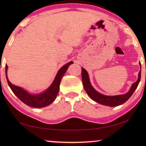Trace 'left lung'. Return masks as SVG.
I'll use <instances>...</instances> for the list:
<instances>
[{
    "instance_id": "obj_1",
    "label": "left lung",
    "mask_w": 146,
    "mask_h": 146,
    "mask_svg": "<svg viewBox=\"0 0 146 146\" xmlns=\"http://www.w3.org/2000/svg\"><path fill=\"white\" fill-rule=\"evenodd\" d=\"M140 78H141V70H140L139 73H138V80L135 83L133 84L129 91L127 93L115 96H107L98 93V91H96L93 88V86H91L90 83V77H89L87 71L84 68H82V79L83 86L89 97L94 101L100 104L111 106V107H115V106L121 105L126 102L131 97L133 93L135 92L138 84L140 82Z\"/></svg>"
}]
</instances>
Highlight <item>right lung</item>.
Listing matches in <instances>:
<instances>
[{
	"mask_svg": "<svg viewBox=\"0 0 146 146\" xmlns=\"http://www.w3.org/2000/svg\"><path fill=\"white\" fill-rule=\"evenodd\" d=\"M73 63V62L71 61L63 66L58 70L55 80H53L51 85L45 91L40 94H31L27 91L24 90L23 88L12 84L9 81L8 76H7V70H8V66L7 65H6V79L12 91L22 102L30 107L36 108H44L51 104L55 100L56 95L59 91V86H60L61 79L66 72L69 66Z\"/></svg>",
	"mask_w": 146,
	"mask_h": 146,
	"instance_id": "1",
	"label": "right lung"
}]
</instances>
